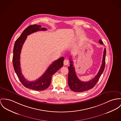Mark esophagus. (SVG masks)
Here are the masks:
<instances>
[{
  "label": "esophagus",
  "instance_id": "obj_1",
  "mask_svg": "<svg viewBox=\"0 0 121 121\" xmlns=\"http://www.w3.org/2000/svg\"><path fill=\"white\" fill-rule=\"evenodd\" d=\"M69 61H68L67 59H65V60H64V65H68L69 64Z\"/></svg>",
  "mask_w": 121,
  "mask_h": 121
}]
</instances>
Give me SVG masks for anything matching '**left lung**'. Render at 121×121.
I'll return each mask as SVG.
<instances>
[{
    "label": "left lung",
    "mask_w": 121,
    "mask_h": 121,
    "mask_svg": "<svg viewBox=\"0 0 121 121\" xmlns=\"http://www.w3.org/2000/svg\"><path fill=\"white\" fill-rule=\"evenodd\" d=\"M99 43L101 44H103V42L101 39L99 40ZM106 52V49L104 48L102 64L99 70V72L93 79L87 82H82L78 79L75 71L73 62L72 61H71V58L69 59V63L70 64L68 67V85L71 90L75 92H82L87 91L93 88L98 82L99 77L104 70L105 65Z\"/></svg>",
    "instance_id": "obj_1"
}]
</instances>
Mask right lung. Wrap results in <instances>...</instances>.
Masks as SVG:
<instances>
[{
	"mask_svg": "<svg viewBox=\"0 0 121 121\" xmlns=\"http://www.w3.org/2000/svg\"><path fill=\"white\" fill-rule=\"evenodd\" d=\"M41 26L36 24L32 25L28 27L23 31L15 43L12 59L14 70L21 83L26 87L36 91H43L49 86L52 75L63 66L65 60V58L62 57L54 61L49 66L44 74L35 81H28L22 74L20 60L22 48L28 35L38 31L47 30L46 28H41Z\"/></svg>",
	"mask_w": 121,
	"mask_h": 121,
	"instance_id": "obj_1",
	"label": "right lung"
}]
</instances>
